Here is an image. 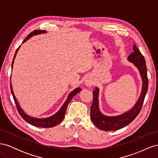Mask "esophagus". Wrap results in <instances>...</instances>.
<instances>
[{"label":"esophagus","instance_id":"esophagus-1","mask_svg":"<svg viewBox=\"0 0 158 158\" xmlns=\"http://www.w3.org/2000/svg\"><path fill=\"white\" fill-rule=\"evenodd\" d=\"M85 85H88V86H91V85H93V81L90 78L88 77L85 80Z\"/></svg>","mask_w":158,"mask_h":158}]
</instances>
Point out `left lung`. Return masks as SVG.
Masks as SVG:
<instances>
[{"mask_svg":"<svg viewBox=\"0 0 158 158\" xmlns=\"http://www.w3.org/2000/svg\"><path fill=\"white\" fill-rule=\"evenodd\" d=\"M133 50L134 52L128 56V60L135 64L139 70L142 76L143 84L140 98L138 100L135 106L129 111L117 117L105 116L99 110V89L95 88V89L93 91V102L91 106L90 114L93 123L100 130L112 131L125 127L135 120V118L141 111L148 88L147 68L144 57L135 44L133 45Z\"/></svg>","mask_w":158,"mask_h":158,"instance_id":"8db88e82","label":"left lung"}]
</instances>
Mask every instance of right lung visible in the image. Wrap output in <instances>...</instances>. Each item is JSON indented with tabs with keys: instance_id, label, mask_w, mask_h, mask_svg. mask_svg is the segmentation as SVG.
Returning <instances> with one entry per match:
<instances>
[{
	"instance_id": "add662e5",
	"label": "right lung",
	"mask_w": 158,
	"mask_h": 158,
	"mask_svg": "<svg viewBox=\"0 0 158 158\" xmlns=\"http://www.w3.org/2000/svg\"><path fill=\"white\" fill-rule=\"evenodd\" d=\"M46 31L45 30H35L34 31H31L29 35L27 36V37L26 39L23 40V43L26 41L28 39H29L30 37H31L32 35H37V34H40V33H45ZM20 48V47H18V48L16 49V53L14 55V59L12 60V66L13 65L14 63V60L15 59L16 55L17 52ZM10 89H11V93L12 94V96L14 100V102H15L16 104V106L17 108L18 111L19 113V114H20V116L24 119V120L28 123H30V125H33V126H35V127H41V128H51V127H53L57 125H59V124L63 121V120L64 119V117L65 116V113L66 111V109H67L68 107V105L70 103V102L73 99V98L74 96L75 95L77 94L78 92H80L81 91V88H76L74 90H73V92H72L68 96L67 99L66 100V102H64V103L63 104V106H62V107L60 109L59 111L57 112L55 114H54L53 116H52L51 117L49 118H33L31 117L28 116L27 114H26L23 111V110H22L21 107L19 106V104L17 102V100L16 99V97L14 96V94L13 92V90H12V84L10 82Z\"/></svg>"
}]
</instances>
